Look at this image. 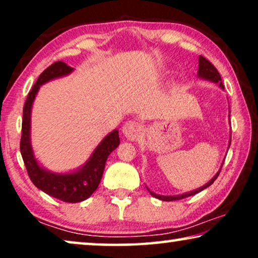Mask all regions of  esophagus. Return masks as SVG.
Here are the masks:
<instances>
[{
  "label": "esophagus",
  "mask_w": 258,
  "mask_h": 258,
  "mask_svg": "<svg viewBox=\"0 0 258 258\" xmlns=\"http://www.w3.org/2000/svg\"><path fill=\"white\" fill-rule=\"evenodd\" d=\"M122 132L128 140H137L141 136V134H142V128H141L139 122L130 119V121H126L123 124Z\"/></svg>",
  "instance_id": "34e87169"
}]
</instances>
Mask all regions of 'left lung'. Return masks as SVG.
<instances>
[{"mask_svg": "<svg viewBox=\"0 0 258 258\" xmlns=\"http://www.w3.org/2000/svg\"><path fill=\"white\" fill-rule=\"evenodd\" d=\"M199 62H200L199 63V66H200L199 75H200V77H203V79H206V80L213 81V82H215V83H220L221 88H223V89H224V86H223V83H222V79H221L220 73L217 72V69L215 68L213 63H211L210 61H208V59L206 57H203V56H200ZM230 142H231V139H230ZM221 169H222V167H221ZM220 172H221V170L218 171L217 174H216V176H214V178L211 179L210 182H208L206 185H203L202 188H200V189H197V190H194V191H191V192L183 194V195H178V196H161V195H156V194H154V192H151V191H150V194L153 196L156 197V199H158V200L168 201V202H169V201H177V200L185 199V197L192 196V195H195V194H197V192L202 191L203 189H206L209 185L213 184V183L215 182V179H216L218 177V175H220Z\"/></svg>", "mask_w": 258, "mask_h": 258, "instance_id": "obj_1", "label": "left lung"}]
</instances>
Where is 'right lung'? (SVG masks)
<instances>
[{
    "label": "right lung",
    "instance_id": "right-lung-1",
    "mask_svg": "<svg viewBox=\"0 0 258 258\" xmlns=\"http://www.w3.org/2000/svg\"><path fill=\"white\" fill-rule=\"evenodd\" d=\"M72 70L73 68H70L62 61L52 63L41 74L36 83L31 88L26 103L23 105L22 136H21L20 149L28 176L35 186L63 202L77 203L87 200L97 189L102 175H103L107 158L119 144L118 130H114L102 141L82 169L66 175H56L41 168L33 155L29 139L31 105L40 89V86L56 77L67 75L72 73Z\"/></svg>",
    "mask_w": 258,
    "mask_h": 258
}]
</instances>
